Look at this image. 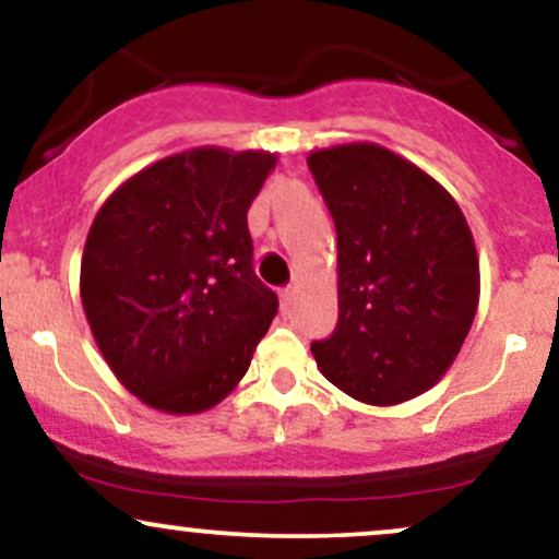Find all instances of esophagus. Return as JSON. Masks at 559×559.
Masks as SVG:
<instances>
[{
  "label": "esophagus",
  "instance_id": "obj_1",
  "mask_svg": "<svg viewBox=\"0 0 559 559\" xmlns=\"http://www.w3.org/2000/svg\"><path fill=\"white\" fill-rule=\"evenodd\" d=\"M281 307H284V310H292V305H294V299H297V292H294V286H286V288H281Z\"/></svg>",
  "mask_w": 559,
  "mask_h": 559
}]
</instances>
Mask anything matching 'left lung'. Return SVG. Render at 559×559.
<instances>
[{"mask_svg": "<svg viewBox=\"0 0 559 559\" xmlns=\"http://www.w3.org/2000/svg\"><path fill=\"white\" fill-rule=\"evenodd\" d=\"M338 243V323L316 362L352 400L389 407L441 381L478 310L471 228L436 178L355 141L307 157Z\"/></svg>", "mask_w": 559, "mask_h": 559, "instance_id": "obj_1", "label": "left lung"}]
</instances>
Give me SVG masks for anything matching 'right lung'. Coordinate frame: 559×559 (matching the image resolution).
<instances>
[{
  "label": "right lung",
  "instance_id": "obj_1",
  "mask_svg": "<svg viewBox=\"0 0 559 559\" xmlns=\"http://www.w3.org/2000/svg\"><path fill=\"white\" fill-rule=\"evenodd\" d=\"M275 163L262 150L178 152L120 183L88 228L81 301L94 342L159 413L226 400L278 312L247 226Z\"/></svg>",
  "mask_w": 559,
  "mask_h": 559
}]
</instances>
